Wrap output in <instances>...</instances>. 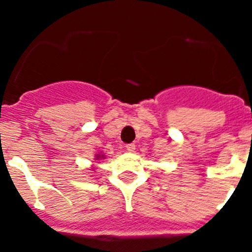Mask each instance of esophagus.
<instances>
[{"label": "esophagus", "instance_id": "1", "mask_svg": "<svg viewBox=\"0 0 252 252\" xmlns=\"http://www.w3.org/2000/svg\"><path fill=\"white\" fill-rule=\"evenodd\" d=\"M125 148H126V150L127 151H133L135 150V144H127Z\"/></svg>", "mask_w": 252, "mask_h": 252}]
</instances>
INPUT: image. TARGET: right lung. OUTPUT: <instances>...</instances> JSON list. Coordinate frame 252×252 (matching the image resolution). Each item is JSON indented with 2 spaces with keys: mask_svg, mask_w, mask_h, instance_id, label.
<instances>
[{
  "mask_svg": "<svg viewBox=\"0 0 252 252\" xmlns=\"http://www.w3.org/2000/svg\"><path fill=\"white\" fill-rule=\"evenodd\" d=\"M102 158H104L103 155H101V154H97V155H95V159L98 160V159H102Z\"/></svg>",
  "mask_w": 252,
  "mask_h": 252,
  "instance_id": "obj_1",
  "label": "right lung"
}]
</instances>
